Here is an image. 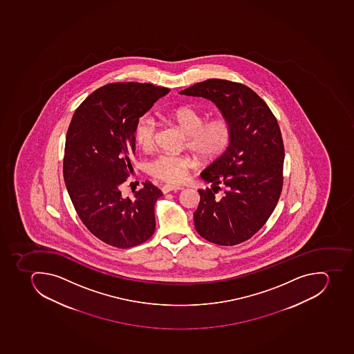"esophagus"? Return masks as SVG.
Wrapping results in <instances>:
<instances>
[{
  "instance_id": "obj_1",
  "label": "esophagus",
  "mask_w": 354,
  "mask_h": 354,
  "mask_svg": "<svg viewBox=\"0 0 354 354\" xmlns=\"http://www.w3.org/2000/svg\"><path fill=\"white\" fill-rule=\"evenodd\" d=\"M183 189V187L180 186H173V185H165L161 187V190H162V193L167 194L169 193V192H173V190H179Z\"/></svg>"
}]
</instances>
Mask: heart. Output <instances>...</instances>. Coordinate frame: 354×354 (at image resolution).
I'll use <instances>...</instances> for the list:
<instances>
[{
  "label": "heart",
  "instance_id": "heart-1",
  "mask_svg": "<svg viewBox=\"0 0 354 354\" xmlns=\"http://www.w3.org/2000/svg\"><path fill=\"white\" fill-rule=\"evenodd\" d=\"M171 118L187 134V143L201 159H214L223 153L231 139V125L224 116H216L204 122V116L193 107L181 106L171 112ZM156 122L150 116L141 118L134 137L138 146L149 149L155 140ZM192 160L187 156L160 153L150 161L149 173L156 178L178 184L186 178Z\"/></svg>",
  "mask_w": 354,
  "mask_h": 354
}]
</instances>
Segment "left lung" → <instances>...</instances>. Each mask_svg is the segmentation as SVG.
Here are the masks:
<instances>
[{
  "instance_id": "left-lung-1",
  "label": "left lung",
  "mask_w": 354,
  "mask_h": 354,
  "mask_svg": "<svg viewBox=\"0 0 354 354\" xmlns=\"http://www.w3.org/2000/svg\"><path fill=\"white\" fill-rule=\"evenodd\" d=\"M213 102L231 125L229 146L201 173L195 229L209 242L235 245L256 234L272 214L282 188L285 150L270 109L256 92L229 80H204L179 92ZM225 195L216 198L219 185Z\"/></svg>"
}]
</instances>
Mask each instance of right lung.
Returning a JSON list of instances; mask_svg holds the SVG:
<instances>
[{
  "label": "right lung",
  "instance_id": "1",
  "mask_svg": "<svg viewBox=\"0 0 354 354\" xmlns=\"http://www.w3.org/2000/svg\"><path fill=\"white\" fill-rule=\"evenodd\" d=\"M170 89L152 84H107L75 111L66 137L64 179L84 225L112 247H136L156 229L162 193L150 181L133 197L121 185L133 170L134 131L141 116Z\"/></svg>",
  "mask_w": 354,
  "mask_h": 354
}]
</instances>
